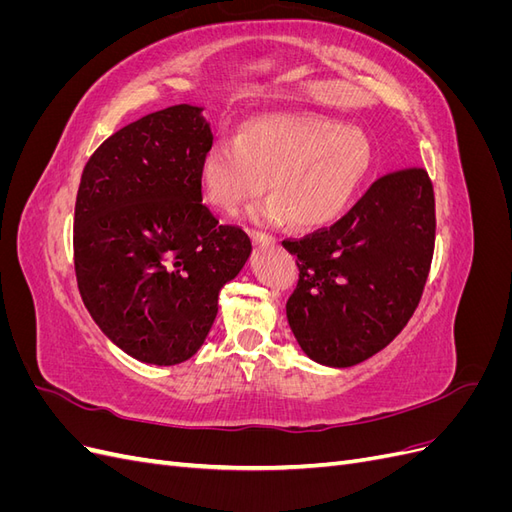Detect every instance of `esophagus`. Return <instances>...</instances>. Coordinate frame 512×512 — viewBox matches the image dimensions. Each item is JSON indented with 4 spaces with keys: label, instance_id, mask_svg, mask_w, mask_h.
Segmentation results:
<instances>
[{
    "label": "esophagus",
    "instance_id": "34e87169",
    "mask_svg": "<svg viewBox=\"0 0 512 512\" xmlns=\"http://www.w3.org/2000/svg\"><path fill=\"white\" fill-rule=\"evenodd\" d=\"M250 237H252V241L256 245H271V243H275V239L271 235H265V232H260V230H250Z\"/></svg>",
    "mask_w": 512,
    "mask_h": 512
}]
</instances>
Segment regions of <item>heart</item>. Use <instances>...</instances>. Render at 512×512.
Listing matches in <instances>:
<instances>
[{
	"label": "heart",
	"mask_w": 512,
	"mask_h": 512,
	"mask_svg": "<svg viewBox=\"0 0 512 512\" xmlns=\"http://www.w3.org/2000/svg\"><path fill=\"white\" fill-rule=\"evenodd\" d=\"M371 166L367 138L318 115L271 113L243 121L235 138H220L200 160V190L215 209L237 211L262 190L271 196L252 215L265 224L288 218L322 228L352 203Z\"/></svg>",
	"instance_id": "heart-1"
}]
</instances>
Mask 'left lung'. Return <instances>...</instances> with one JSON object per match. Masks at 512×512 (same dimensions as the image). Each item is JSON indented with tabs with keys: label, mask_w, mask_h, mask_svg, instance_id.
Segmentation results:
<instances>
[{
	"label": "left lung",
	"mask_w": 512,
	"mask_h": 512,
	"mask_svg": "<svg viewBox=\"0 0 512 512\" xmlns=\"http://www.w3.org/2000/svg\"><path fill=\"white\" fill-rule=\"evenodd\" d=\"M282 243L299 267L286 316L301 350L329 367L363 363L393 342L421 301L436 243L427 170L380 177L342 220Z\"/></svg>",
	"instance_id": "left-lung-1"
}]
</instances>
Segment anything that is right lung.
Returning <instances> with one entry per match:
<instances>
[{
  "mask_svg": "<svg viewBox=\"0 0 512 512\" xmlns=\"http://www.w3.org/2000/svg\"><path fill=\"white\" fill-rule=\"evenodd\" d=\"M213 134L203 108L168 106L121 128L85 164L74 271L102 333L136 361L177 365L205 344L218 297L250 258L239 226L203 203Z\"/></svg>",
  "mask_w": 512,
  "mask_h": 512,
  "instance_id": "add662e5",
  "label": "right lung"
}]
</instances>
